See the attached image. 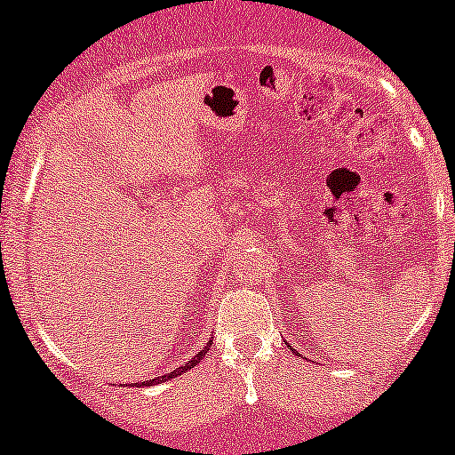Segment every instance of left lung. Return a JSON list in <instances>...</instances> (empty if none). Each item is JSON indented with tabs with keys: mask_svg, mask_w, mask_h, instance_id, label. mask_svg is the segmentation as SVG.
<instances>
[{
	"mask_svg": "<svg viewBox=\"0 0 455 455\" xmlns=\"http://www.w3.org/2000/svg\"><path fill=\"white\" fill-rule=\"evenodd\" d=\"M295 353H297V351H295Z\"/></svg>",
	"mask_w": 455,
	"mask_h": 455,
	"instance_id": "obj_1",
	"label": "left lung"
}]
</instances>
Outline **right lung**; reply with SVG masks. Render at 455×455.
I'll use <instances>...</instances> for the list:
<instances>
[{"mask_svg":"<svg viewBox=\"0 0 455 455\" xmlns=\"http://www.w3.org/2000/svg\"><path fill=\"white\" fill-rule=\"evenodd\" d=\"M210 348H212V340L205 344V348H203V351H201V353H196V355H195V357H192V359H190V362H186L184 365H181V368H175V370H173V372L164 374V377H156V379L143 380V383H134V385H137V387H140V385H143V387H154V385H158V383H166V380H171V379L180 377V374H181V372H188V370H190V368H195V365H196V363H201V359H203V357H205V353H207V351H210Z\"/></svg>","mask_w":455,"mask_h":455,"instance_id":"obj_1","label":"right lung"}]
</instances>
